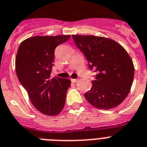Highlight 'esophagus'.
<instances>
[{"mask_svg":"<svg viewBox=\"0 0 147 147\" xmlns=\"http://www.w3.org/2000/svg\"><path fill=\"white\" fill-rule=\"evenodd\" d=\"M77 81H78V80H77V79H71V82H74V83L76 82Z\"/></svg>","mask_w":147,"mask_h":147,"instance_id":"obj_1","label":"esophagus"}]
</instances>
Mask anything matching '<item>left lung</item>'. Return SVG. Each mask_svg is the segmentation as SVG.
Instances as JSON below:
<instances>
[{"label":"left lung","mask_w":147,"mask_h":147,"mask_svg":"<svg viewBox=\"0 0 147 147\" xmlns=\"http://www.w3.org/2000/svg\"><path fill=\"white\" fill-rule=\"evenodd\" d=\"M76 47L97 74L84 96L92 106L109 110L119 105L130 92L134 74L133 61L125 49L111 39L72 35Z\"/></svg>","instance_id":"left-lung-1"}]
</instances>
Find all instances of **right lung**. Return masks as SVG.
Masks as SVG:
<instances>
[{"label":"right lung","instance_id":"1","mask_svg":"<svg viewBox=\"0 0 147 147\" xmlns=\"http://www.w3.org/2000/svg\"><path fill=\"white\" fill-rule=\"evenodd\" d=\"M70 35L35 36L22 41L16 57V71L35 108L47 116L59 114L71 86L68 79L51 78L55 49Z\"/></svg>","mask_w":147,"mask_h":147}]
</instances>
